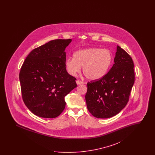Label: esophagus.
I'll list each match as a JSON object with an SVG mask.
<instances>
[{
  "label": "esophagus",
  "mask_w": 155,
  "mask_h": 155,
  "mask_svg": "<svg viewBox=\"0 0 155 155\" xmlns=\"http://www.w3.org/2000/svg\"><path fill=\"white\" fill-rule=\"evenodd\" d=\"M76 83L77 85H81V84H83L84 82L82 81H80V80H77L76 81Z\"/></svg>",
  "instance_id": "1"
}]
</instances>
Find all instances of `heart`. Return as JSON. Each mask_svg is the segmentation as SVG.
<instances>
[{"label": "heart", "mask_w": 155, "mask_h": 155, "mask_svg": "<svg viewBox=\"0 0 155 155\" xmlns=\"http://www.w3.org/2000/svg\"><path fill=\"white\" fill-rule=\"evenodd\" d=\"M113 56L107 49L91 48L79 50L73 54V59H67L66 67L68 73L75 76L81 71L90 80H99L107 73Z\"/></svg>", "instance_id": "heart-1"}]
</instances>
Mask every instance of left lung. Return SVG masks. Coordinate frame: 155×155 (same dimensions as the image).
Returning a JSON list of instances; mask_svg holds the SVG:
<instances>
[{
  "label": "left lung",
  "instance_id": "left-lung-1",
  "mask_svg": "<svg viewBox=\"0 0 155 155\" xmlns=\"http://www.w3.org/2000/svg\"><path fill=\"white\" fill-rule=\"evenodd\" d=\"M114 61L103 78L87 84V108L96 118H110L123 109L134 84L133 59L119 46H117Z\"/></svg>",
  "mask_w": 155,
  "mask_h": 155
}]
</instances>
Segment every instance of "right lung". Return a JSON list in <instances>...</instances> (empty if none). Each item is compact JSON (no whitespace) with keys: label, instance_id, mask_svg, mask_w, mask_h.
Returning <instances> with one entry per match:
<instances>
[{"label":"right lung","instance_id":"1","mask_svg":"<svg viewBox=\"0 0 155 155\" xmlns=\"http://www.w3.org/2000/svg\"><path fill=\"white\" fill-rule=\"evenodd\" d=\"M72 41L55 39L34 49L25 60L19 74L23 101L32 113L55 118L66 106L64 97L77 87L67 73V46Z\"/></svg>","mask_w":155,"mask_h":155}]
</instances>
